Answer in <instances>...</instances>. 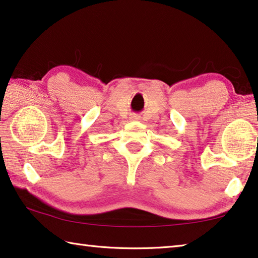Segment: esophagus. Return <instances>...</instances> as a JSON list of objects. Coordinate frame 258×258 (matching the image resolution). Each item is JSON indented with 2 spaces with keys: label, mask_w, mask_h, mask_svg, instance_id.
Returning <instances> with one entry per match:
<instances>
[{
  "label": "esophagus",
  "mask_w": 258,
  "mask_h": 258,
  "mask_svg": "<svg viewBox=\"0 0 258 258\" xmlns=\"http://www.w3.org/2000/svg\"><path fill=\"white\" fill-rule=\"evenodd\" d=\"M134 119H138V118H137V117H134Z\"/></svg>",
  "instance_id": "34e87169"
}]
</instances>
